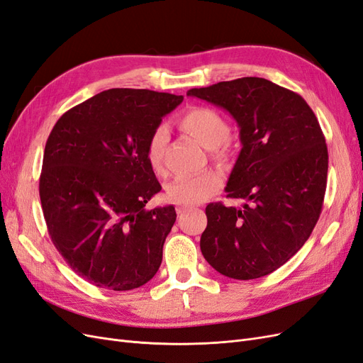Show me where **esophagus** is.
I'll list each match as a JSON object with an SVG mask.
<instances>
[{
	"label": "esophagus",
	"instance_id": "1",
	"mask_svg": "<svg viewBox=\"0 0 363 363\" xmlns=\"http://www.w3.org/2000/svg\"><path fill=\"white\" fill-rule=\"evenodd\" d=\"M189 208H192V206H189V204H179L177 207H175V211H177V215H183L186 211H189Z\"/></svg>",
	"mask_w": 363,
	"mask_h": 363
}]
</instances>
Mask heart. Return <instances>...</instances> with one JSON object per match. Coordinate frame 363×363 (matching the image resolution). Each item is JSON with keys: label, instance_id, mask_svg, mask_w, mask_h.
<instances>
[{"label": "heart", "instance_id": "heart-1", "mask_svg": "<svg viewBox=\"0 0 363 363\" xmlns=\"http://www.w3.org/2000/svg\"><path fill=\"white\" fill-rule=\"evenodd\" d=\"M184 131L211 150L215 162L223 163L228 157L227 139L230 127L221 113L211 107H194L180 118ZM168 142V131L163 125L156 127L147 142V160L156 172H162V160L164 145ZM223 186V174L208 169L192 177H179L167 184V199L179 204H195L207 200Z\"/></svg>", "mask_w": 363, "mask_h": 363}]
</instances>
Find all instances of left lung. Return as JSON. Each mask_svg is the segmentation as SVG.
<instances>
[{
    "label": "left lung",
    "instance_id": "obj_1",
    "mask_svg": "<svg viewBox=\"0 0 363 363\" xmlns=\"http://www.w3.org/2000/svg\"><path fill=\"white\" fill-rule=\"evenodd\" d=\"M235 118L242 150L227 182L240 208L211 203L200 247L223 276L251 280L284 265L323 211L328 152L320 123L303 98L259 77L188 91Z\"/></svg>",
    "mask_w": 363,
    "mask_h": 363
}]
</instances>
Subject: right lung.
Instances as JSON below:
<instances>
[{"label": "right lung", "mask_w": 363, "mask_h": 363, "mask_svg": "<svg viewBox=\"0 0 363 363\" xmlns=\"http://www.w3.org/2000/svg\"><path fill=\"white\" fill-rule=\"evenodd\" d=\"M182 95L108 89L69 108L43 151L39 195L54 247L80 277L136 289L162 263L174 206L145 211L160 192L147 142Z\"/></svg>", "instance_id": "add662e5"}]
</instances>
